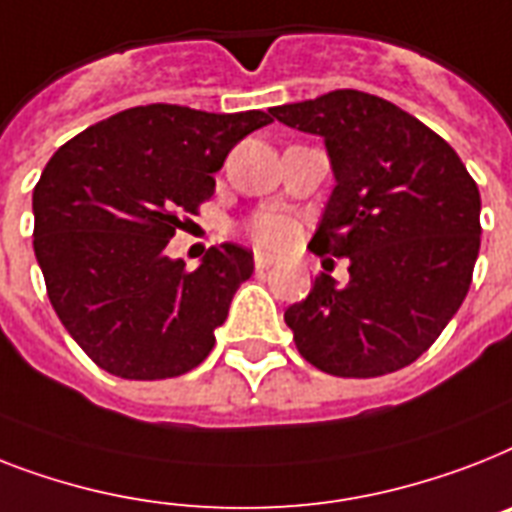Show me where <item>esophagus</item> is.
I'll list each match as a JSON object with an SVG mask.
<instances>
[{"label":"esophagus","instance_id":"esophagus-1","mask_svg":"<svg viewBox=\"0 0 512 512\" xmlns=\"http://www.w3.org/2000/svg\"><path fill=\"white\" fill-rule=\"evenodd\" d=\"M273 265V257L268 255H255V268L257 270H268Z\"/></svg>","mask_w":512,"mask_h":512}]
</instances>
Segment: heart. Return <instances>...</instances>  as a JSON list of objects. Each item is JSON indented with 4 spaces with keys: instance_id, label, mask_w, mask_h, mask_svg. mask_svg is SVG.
Here are the masks:
<instances>
[{
    "instance_id": "obj_1",
    "label": "heart",
    "mask_w": 512,
    "mask_h": 512,
    "mask_svg": "<svg viewBox=\"0 0 512 512\" xmlns=\"http://www.w3.org/2000/svg\"><path fill=\"white\" fill-rule=\"evenodd\" d=\"M247 234L252 244L260 249H270V252H281L289 249L297 239V226L289 215L278 213V210H263L249 218Z\"/></svg>"
}]
</instances>
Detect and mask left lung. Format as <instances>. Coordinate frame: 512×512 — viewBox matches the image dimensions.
Wrapping results in <instances>:
<instances>
[{"label":"left lung","mask_w":512,"mask_h":512,"mask_svg":"<svg viewBox=\"0 0 512 512\" xmlns=\"http://www.w3.org/2000/svg\"><path fill=\"white\" fill-rule=\"evenodd\" d=\"M270 115L326 141L336 186L310 249L350 257V284L321 273L284 313L299 355L331 376L400 371L468 294L481 247L479 186L442 136L365 91H328Z\"/></svg>","instance_id":"obj_1"}]
</instances>
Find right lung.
I'll list each match as a JSON object with an SVG mask.
<instances>
[{"instance_id": "1", "label": "right lung", "mask_w": 512, "mask_h": 512, "mask_svg": "<svg viewBox=\"0 0 512 512\" xmlns=\"http://www.w3.org/2000/svg\"><path fill=\"white\" fill-rule=\"evenodd\" d=\"M268 123L263 110L131 107L47 162L33 189V252L54 313L102 371L155 381L210 355L252 252L220 244L189 270L165 247L213 197L236 141Z\"/></svg>"}]
</instances>
